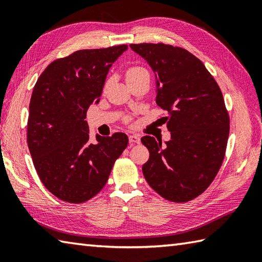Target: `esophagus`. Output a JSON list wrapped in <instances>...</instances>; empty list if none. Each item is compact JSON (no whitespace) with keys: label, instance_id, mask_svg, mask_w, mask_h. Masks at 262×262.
<instances>
[{"label":"esophagus","instance_id":"1","mask_svg":"<svg viewBox=\"0 0 262 262\" xmlns=\"http://www.w3.org/2000/svg\"><path fill=\"white\" fill-rule=\"evenodd\" d=\"M141 138L138 135L134 134V135H129V143H135V144H140Z\"/></svg>","mask_w":262,"mask_h":262}]
</instances>
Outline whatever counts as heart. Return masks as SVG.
Returning <instances> with one entry per match:
<instances>
[{"instance_id": "obj_1", "label": "heart", "mask_w": 262, "mask_h": 262, "mask_svg": "<svg viewBox=\"0 0 262 262\" xmlns=\"http://www.w3.org/2000/svg\"><path fill=\"white\" fill-rule=\"evenodd\" d=\"M141 76H149L147 70L142 68V66H133V68L128 69V71L126 72L127 82L137 79V77H141Z\"/></svg>"}]
</instances>
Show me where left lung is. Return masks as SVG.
I'll return each mask as SVG.
<instances>
[{
	"instance_id": "1",
	"label": "left lung",
	"mask_w": 262,
	"mask_h": 262,
	"mask_svg": "<svg viewBox=\"0 0 262 262\" xmlns=\"http://www.w3.org/2000/svg\"><path fill=\"white\" fill-rule=\"evenodd\" d=\"M157 75V103L171 132L165 142L144 136L149 152L143 174L153 190L173 203L202 194L220 171L230 134V117L217 82L200 59L181 47L132 43Z\"/></svg>"
}]
</instances>
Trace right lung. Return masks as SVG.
I'll return each mask as SVG.
<instances>
[{"instance_id": "obj_1", "label": "right lung", "mask_w": 262, "mask_h": 262, "mask_svg": "<svg viewBox=\"0 0 262 262\" xmlns=\"http://www.w3.org/2000/svg\"><path fill=\"white\" fill-rule=\"evenodd\" d=\"M127 45L82 49L49 64L33 88L27 143L37 173L60 200L81 204L101 190L128 145L124 133L91 143L86 111L101 97L111 65Z\"/></svg>"}]
</instances>
